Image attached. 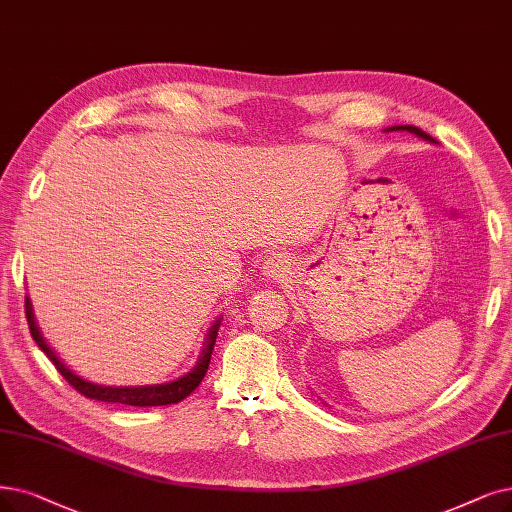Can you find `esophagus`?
I'll return each instance as SVG.
<instances>
[{"label": "esophagus", "mask_w": 512, "mask_h": 512, "mask_svg": "<svg viewBox=\"0 0 512 512\" xmlns=\"http://www.w3.org/2000/svg\"><path fill=\"white\" fill-rule=\"evenodd\" d=\"M290 273V258L288 254H283L279 250L269 252L262 260V277L267 281H277L283 279Z\"/></svg>", "instance_id": "obj_1"}]
</instances>
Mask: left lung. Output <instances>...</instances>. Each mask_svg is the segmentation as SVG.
<instances>
[{"mask_svg":"<svg viewBox=\"0 0 512 512\" xmlns=\"http://www.w3.org/2000/svg\"><path fill=\"white\" fill-rule=\"evenodd\" d=\"M384 132H410V134H414V136H418V138H422L426 142H431V145H435V142H437L433 136H428L426 132H422L416 126H391V128H386Z\"/></svg>","mask_w":512,"mask_h":512,"instance_id":"8db88e82","label":"left lung"}]
</instances>
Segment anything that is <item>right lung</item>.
<instances>
[{"instance_id":"add662e5","label":"right lung","mask_w":512,"mask_h":512,"mask_svg":"<svg viewBox=\"0 0 512 512\" xmlns=\"http://www.w3.org/2000/svg\"><path fill=\"white\" fill-rule=\"evenodd\" d=\"M25 309H27V321H29V330L33 340L37 342L39 349H42L50 361L56 365V370L60 372L75 391H79L81 395H86L88 399H96V401H107V403H121V405H134V407H155V405H170V403H178L185 397H189L195 388L201 384L203 376L208 372V365L212 359V351H214V344H216V336L220 330V323L222 317L218 315L216 321L208 327V334L206 340H203L201 346V355L197 359V363L191 367L189 372H185L178 378H172L168 382H155V384H128V386H117V384H102V382H92L84 376H79L77 372H73L71 367L60 359L54 351L52 346L46 342L44 334L39 332L35 315H33V304L27 296L25 302Z\"/></svg>"}]
</instances>
